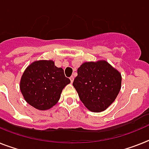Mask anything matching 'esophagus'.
I'll list each match as a JSON object with an SVG mask.
<instances>
[{
	"label": "esophagus",
	"instance_id": "obj_1",
	"mask_svg": "<svg viewBox=\"0 0 149 149\" xmlns=\"http://www.w3.org/2000/svg\"><path fill=\"white\" fill-rule=\"evenodd\" d=\"M70 81H71V82H73V80H74V77H70Z\"/></svg>",
	"mask_w": 149,
	"mask_h": 149
}]
</instances>
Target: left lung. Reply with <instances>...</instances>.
I'll list each match as a JSON object with an SVG mask.
<instances>
[{"mask_svg": "<svg viewBox=\"0 0 149 149\" xmlns=\"http://www.w3.org/2000/svg\"><path fill=\"white\" fill-rule=\"evenodd\" d=\"M73 81L81 102L89 111H105L118 95L121 73L104 60L85 62L77 70Z\"/></svg>", "mask_w": 149, "mask_h": 149, "instance_id": "1", "label": "left lung"}]
</instances>
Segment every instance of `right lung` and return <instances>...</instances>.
Segmentation results:
<instances>
[{
	"mask_svg": "<svg viewBox=\"0 0 149 149\" xmlns=\"http://www.w3.org/2000/svg\"><path fill=\"white\" fill-rule=\"evenodd\" d=\"M69 83L63 70L51 60L30 63L21 77L19 88L26 102L40 111H47L58 102L62 90Z\"/></svg>",
	"mask_w": 149,
	"mask_h": 149,
	"instance_id": "1",
	"label": "right lung"
}]
</instances>
